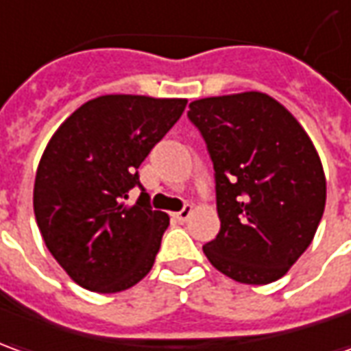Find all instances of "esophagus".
I'll list each match as a JSON object with an SVG mask.
<instances>
[{"label": "esophagus", "mask_w": 351, "mask_h": 351, "mask_svg": "<svg viewBox=\"0 0 351 351\" xmlns=\"http://www.w3.org/2000/svg\"><path fill=\"white\" fill-rule=\"evenodd\" d=\"M192 209H194V207L190 206V204H186V206L182 207V209H180L178 213H175L173 217H175L178 223H184V221H188V217L192 215Z\"/></svg>", "instance_id": "esophagus-1"}]
</instances>
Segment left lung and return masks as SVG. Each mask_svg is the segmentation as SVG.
I'll return each instance as SVG.
<instances>
[{"label": "left lung", "instance_id": "8db88e82", "mask_svg": "<svg viewBox=\"0 0 351 351\" xmlns=\"http://www.w3.org/2000/svg\"><path fill=\"white\" fill-rule=\"evenodd\" d=\"M188 119L215 169L221 230L204 254L244 285L280 278L311 244L325 211V173L309 136L261 92L195 99Z\"/></svg>", "mask_w": 351, "mask_h": 351}]
</instances>
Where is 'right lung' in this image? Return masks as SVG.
I'll return each mask as SVG.
<instances>
[{"mask_svg":"<svg viewBox=\"0 0 351 351\" xmlns=\"http://www.w3.org/2000/svg\"><path fill=\"white\" fill-rule=\"evenodd\" d=\"M186 99L101 95L59 126L36 171L34 215L47 250L86 290L113 294L154 267L169 215L149 206L138 167ZM141 188L136 204L128 202Z\"/></svg>","mask_w":351,"mask_h":351,"instance_id":"obj_1","label":"right lung"}]
</instances>
